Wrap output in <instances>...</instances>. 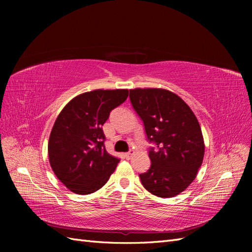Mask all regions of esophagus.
<instances>
[{
	"instance_id": "1",
	"label": "esophagus",
	"mask_w": 252,
	"mask_h": 252,
	"mask_svg": "<svg viewBox=\"0 0 252 252\" xmlns=\"http://www.w3.org/2000/svg\"><path fill=\"white\" fill-rule=\"evenodd\" d=\"M132 155H133V152H132V151L125 152V154H124V158H127V159H129V158H130L132 157Z\"/></svg>"
}]
</instances>
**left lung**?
<instances>
[{
  "label": "left lung",
  "instance_id": "8db88e82",
  "mask_svg": "<svg viewBox=\"0 0 252 252\" xmlns=\"http://www.w3.org/2000/svg\"><path fill=\"white\" fill-rule=\"evenodd\" d=\"M132 107L142 119L151 161L141 173L144 188L159 197H173L191 184L204 158L201 126L189 106L169 90L130 89Z\"/></svg>",
  "mask_w": 252,
  "mask_h": 252
}]
</instances>
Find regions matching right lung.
I'll list each match as a JSON object with an SVG mask.
<instances>
[{
	"label": "right lung",
	"mask_w": 252,
	"mask_h": 252,
	"mask_svg": "<svg viewBox=\"0 0 252 252\" xmlns=\"http://www.w3.org/2000/svg\"><path fill=\"white\" fill-rule=\"evenodd\" d=\"M127 89H96L73 97L58 116L49 136L48 157L57 178L78 194L102 188L120 158L105 149L102 126L124 103Z\"/></svg>",
	"instance_id": "obj_1"
}]
</instances>
